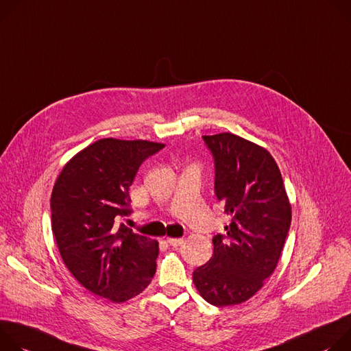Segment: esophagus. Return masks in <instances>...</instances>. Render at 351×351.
<instances>
[{
	"label": "esophagus",
	"mask_w": 351,
	"mask_h": 351,
	"mask_svg": "<svg viewBox=\"0 0 351 351\" xmlns=\"http://www.w3.org/2000/svg\"><path fill=\"white\" fill-rule=\"evenodd\" d=\"M167 243L173 247H181L185 243V240L184 239H167Z\"/></svg>",
	"instance_id": "obj_1"
}]
</instances>
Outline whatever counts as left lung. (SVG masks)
<instances>
[{"instance_id":"8db88e82","label":"left lung","mask_w":351,"mask_h":351,"mask_svg":"<svg viewBox=\"0 0 351 351\" xmlns=\"http://www.w3.org/2000/svg\"><path fill=\"white\" fill-rule=\"evenodd\" d=\"M215 159V193L231 215L226 234L213 237V256L192 280L212 305L251 298L279 262L291 223L280 170L262 146L223 132L202 136Z\"/></svg>"}]
</instances>
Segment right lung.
<instances>
[{"instance_id":"1","label":"right lung","mask_w":351,"mask_h":351,"mask_svg":"<svg viewBox=\"0 0 351 351\" xmlns=\"http://www.w3.org/2000/svg\"><path fill=\"white\" fill-rule=\"evenodd\" d=\"M163 147L100 139L64 166L51 192V230L65 266L85 289L112 302L138 295L154 276L159 243L117 221L131 213L130 186L139 166Z\"/></svg>"}]
</instances>
